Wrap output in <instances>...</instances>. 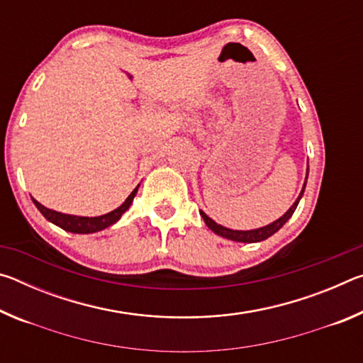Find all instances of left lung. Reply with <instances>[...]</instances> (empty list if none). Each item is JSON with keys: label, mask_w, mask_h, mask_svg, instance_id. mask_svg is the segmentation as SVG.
Listing matches in <instances>:
<instances>
[{"label": "left lung", "mask_w": 363, "mask_h": 363, "mask_svg": "<svg viewBox=\"0 0 363 363\" xmlns=\"http://www.w3.org/2000/svg\"><path fill=\"white\" fill-rule=\"evenodd\" d=\"M307 174H309V168H307ZM307 174H306V182H307ZM306 182L303 186V190H301L299 196L296 199V201L290 206V210H288L284 216H280L277 220H274V223H270L264 227H259V229H253V230H233V229H227V227L218 224L216 220H213L208 214H205L203 211H200V216L203 218L205 224L208 225V229H211L216 235H220L227 238V240H233V242H240V243H256V242H262L269 238L270 235H274L275 232H279L284 224L286 223L288 219L293 216L294 210H296V206L299 203L301 196L304 194V189H306Z\"/></svg>", "instance_id": "8db88e82"}]
</instances>
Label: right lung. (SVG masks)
<instances>
[{"label":"right lung","instance_id":"add662e5","mask_svg":"<svg viewBox=\"0 0 363 363\" xmlns=\"http://www.w3.org/2000/svg\"><path fill=\"white\" fill-rule=\"evenodd\" d=\"M138 189H139V186L133 190L130 196H128V199L123 201V205H120L118 208H116V210L110 211L107 214H102V216H96V218L73 216V214L59 213V211L49 210V208L43 206L40 201H36L35 199H32V200H33L35 206L38 208L43 216H45L49 220V223L59 225L60 229H64L67 232H72V233H94V232L107 229L108 225L115 224L116 220L121 218V214L131 206L134 196H136V194H138Z\"/></svg>","mask_w":363,"mask_h":363}]
</instances>
